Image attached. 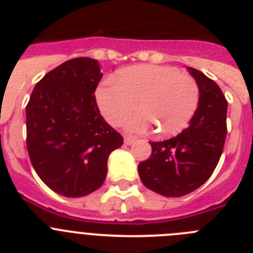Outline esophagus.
Instances as JSON below:
<instances>
[{"label": "esophagus", "mask_w": 253, "mask_h": 253, "mask_svg": "<svg viewBox=\"0 0 253 253\" xmlns=\"http://www.w3.org/2000/svg\"><path fill=\"white\" fill-rule=\"evenodd\" d=\"M134 138H131V137H125L124 138V143L125 144H126V146H130V144H133L134 143Z\"/></svg>", "instance_id": "34e87169"}]
</instances>
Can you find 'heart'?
Listing matches in <instances>:
<instances>
[{
  "label": "heart",
  "mask_w": 253,
  "mask_h": 253,
  "mask_svg": "<svg viewBox=\"0 0 253 253\" xmlns=\"http://www.w3.org/2000/svg\"><path fill=\"white\" fill-rule=\"evenodd\" d=\"M200 99L198 82L178 69L163 66H133L123 69L115 80L105 81L96 90V102L105 119L119 124L135 107L140 111L125 120L130 133L151 128L167 137L189 124Z\"/></svg>",
  "instance_id": "heart-1"
}]
</instances>
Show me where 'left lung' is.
<instances>
[{"mask_svg": "<svg viewBox=\"0 0 253 253\" xmlns=\"http://www.w3.org/2000/svg\"><path fill=\"white\" fill-rule=\"evenodd\" d=\"M200 90L198 109L186 129L162 142H151L152 153L138 166L144 186L169 198L190 194L211 176L227 137L228 102L218 84L187 67Z\"/></svg>", "mask_w": 253, "mask_h": 253, "instance_id": "obj_1", "label": "left lung"}]
</instances>
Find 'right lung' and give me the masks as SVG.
Returning a JSON list of instances; mask_svg holds the SVG:
<instances>
[{
    "mask_svg": "<svg viewBox=\"0 0 253 253\" xmlns=\"http://www.w3.org/2000/svg\"><path fill=\"white\" fill-rule=\"evenodd\" d=\"M101 77L96 59H69L35 84L26 105L31 165L46 186L67 198L101 187L109 154L124 143L96 104Z\"/></svg>",
    "mask_w": 253,
    "mask_h": 253,
    "instance_id": "1",
    "label": "right lung"
}]
</instances>
